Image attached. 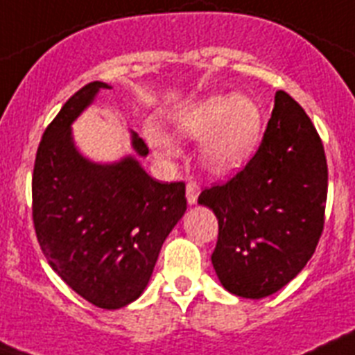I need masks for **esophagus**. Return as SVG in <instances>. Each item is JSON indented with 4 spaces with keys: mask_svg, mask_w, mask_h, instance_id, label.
<instances>
[{
    "mask_svg": "<svg viewBox=\"0 0 355 355\" xmlns=\"http://www.w3.org/2000/svg\"><path fill=\"white\" fill-rule=\"evenodd\" d=\"M198 195H200V186L195 182V180H189L186 186V196L189 204H196L198 200Z\"/></svg>",
    "mask_w": 355,
    "mask_h": 355,
    "instance_id": "34e87169",
    "label": "esophagus"
}]
</instances>
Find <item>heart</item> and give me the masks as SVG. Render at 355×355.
Masks as SVG:
<instances>
[{"instance_id":"heart-1","label":"heart","mask_w":355,"mask_h":355,"mask_svg":"<svg viewBox=\"0 0 355 355\" xmlns=\"http://www.w3.org/2000/svg\"><path fill=\"white\" fill-rule=\"evenodd\" d=\"M177 126L193 139H204L202 160L209 171L225 175L242 168L260 139V110L245 95L211 97L177 117ZM151 146L162 157H175L177 144L159 128L148 130Z\"/></svg>"}]
</instances>
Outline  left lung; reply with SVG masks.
I'll list each match as a JSON object with an SVG mask.
<instances>
[{
	"instance_id": "obj_1",
	"label": "left lung",
	"mask_w": 355,
	"mask_h": 355,
	"mask_svg": "<svg viewBox=\"0 0 355 355\" xmlns=\"http://www.w3.org/2000/svg\"><path fill=\"white\" fill-rule=\"evenodd\" d=\"M329 169L305 110L276 92L261 144L231 180L204 189L198 204L218 218L211 261L229 293L270 296L311 260L324 225Z\"/></svg>"
}]
</instances>
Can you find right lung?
Listing matches in <instances>:
<instances>
[{
  "instance_id": "1",
  "label": "right lung",
  "mask_w": 355,
  "mask_h": 355,
  "mask_svg": "<svg viewBox=\"0 0 355 355\" xmlns=\"http://www.w3.org/2000/svg\"><path fill=\"white\" fill-rule=\"evenodd\" d=\"M94 81L44 130L32 175V218L50 267L86 302L121 309L144 293L164 240L186 213V184L159 182L133 157L95 164L77 151L71 122L99 90ZM139 157L150 153L132 132Z\"/></svg>"
}]
</instances>
